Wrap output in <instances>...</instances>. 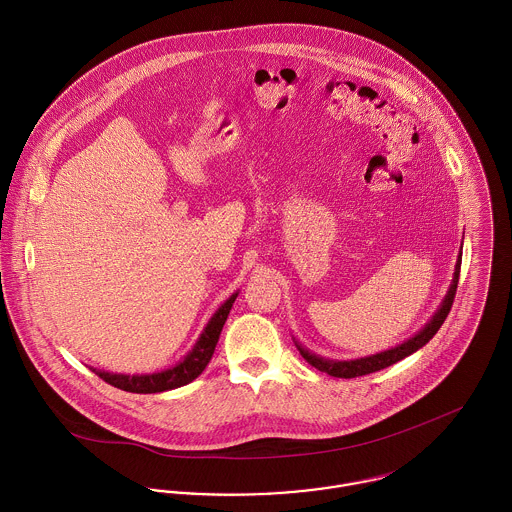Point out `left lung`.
<instances>
[{"instance_id": "left-lung-1", "label": "left lung", "mask_w": 512, "mask_h": 512, "mask_svg": "<svg viewBox=\"0 0 512 512\" xmlns=\"http://www.w3.org/2000/svg\"><path fill=\"white\" fill-rule=\"evenodd\" d=\"M461 250H463V242H461V248H459V254H457V262H455V270H453V280L447 288L445 297L441 299V303L436 309V313L430 317V321L418 331L414 333L410 339L402 341L400 345L396 347H390L386 351H380V353H374V355H368V357H361V359H347V361H339V359H325L321 355H315L313 351H309L307 347H303L295 337H293V343L297 347V351L301 353V357L309 363L311 366H315L317 370L321 372H327L331 376H337V378H355V376H363V374H370V372H376V370H382L386 366L394 365L406 357H410L412 353L420 351L436 333L439 331V327L443 325L451 305H453V297L457 292V282H459V270H461Z\"/></svg>"}]
</instances>
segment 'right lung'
Masks as SVG:
<instances>
[{"instance_id":"obj_1","label":"right lung","mask_w":512,"mask_h":512,"mask_svg":"<svg viewBox=\"0 0 512 512\" xmlns=\"http://www.w3.org/2000/svg\"><path fill=\"white\" fill-rule=\"evenodd\" d=\"M238 293L240 292L232 293L228 299H224L220 303L219 309L211 315L209 323L203 327V331L197 337L191 351L175 365L155 370V372H144V374L110 372V370H102V368H94V366H90V370L96 372L108 384H112L120 390H126V392H136V394L167 392V390H175V388H181V386L193 382L213 359L215 347L219 343L220 331L224 327V321H226Z\"/></svg>"}]
</instances>
